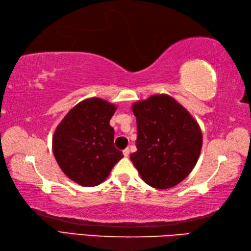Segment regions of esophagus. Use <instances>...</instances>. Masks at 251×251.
Here are the masks:
<instances>
[{
  "label": "esophagus",
  "mask_w": 251,
  "mask_h": 251,
  "mask_svg": "<svg viewBox=\"0 0 251 251\" xmlns=\"http://www.w3.org/2000/svg\"><path fill=\"white\" fill-rule=\"evenodd\" d=\"M123 154H124L125 156H128L129 155V149L126 148L125 150H123Z\"/></svg>",
  "instance_id": "esophagus-1"
}]
</instances>
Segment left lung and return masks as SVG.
<instances>
[{
  "label": "left lung",
  "instance_id": "left-lung-1",
  "mask_svg": "<svg viewBox=\"0 0 251 251\" xmlns=\"http://www.w3.org/2000/svg\"><path fill=\"white\" fill-rule=\"evenodd\" d=\"M137 121V151L130 160L146 184L174 187L199 159L202 132L190 113L174 98L153 95L132 104Z\"/></svg>",
  "mask_w": 251,
  "mask_h": 251
}]
</instances>
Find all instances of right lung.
<instances>
[{"mask_svg": "<svg viewBox=\"0 0 251 251\" xmlns=\"http://www.w3.org/2000/svg\"><path fill=\"white\" fill-rule=\"evenodd\" d=\"M116 106L100 98L78 103L54 131L52 149L68 178L86 187L101 184L123 156L110 120Z\"/></svg>", "mask_w": 251, "mask_h": 251, "instance_id": "right-lung-1", "label": "right lung"}]
</instances>
